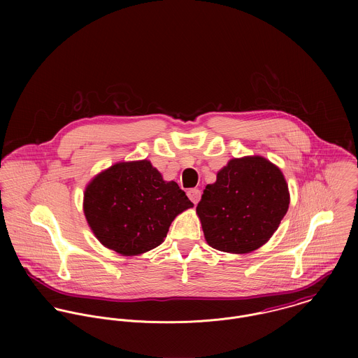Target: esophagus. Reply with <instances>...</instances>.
Wrapping results in <instances>:
<instances>
[{
  "label": "esophagus",
  "mask_w": 358,
  "mask_h": 358,
  "mask_svg": "<svg viewBox=\"0 0 358 358\" xmlns=\"http://www.w3.org/2000/svg\"><path fill=\"white\" fill-rule=\"evenodd\" d=\"M187 196H189L190 201L194 203V204H197V203L201 200V192H200L199 189H190V190L187 192Z\"/></svg>",
  "instance_id": "obj_1"
}]
</instances>
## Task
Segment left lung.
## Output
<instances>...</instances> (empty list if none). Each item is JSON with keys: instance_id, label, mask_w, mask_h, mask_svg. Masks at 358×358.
Wrapping results in <instances>:
<instances>
[{"instance_id": "obj_1", "label": "left lung", "mask_w": 358, "mask_h": 358, "mask_svg": "<svg viewBox=\"0 0 358 358\" xmlns=\"http://www.w3.org/2000/svg\"><path fill=\"white\" fill-rule=\"evenodd\" d=\"M289 206L281 169L262 155L231 158L205 186L196 212L209 247L250 254L264 245Z\"/></svg>"}]
</instances>
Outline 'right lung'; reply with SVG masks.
Returning <instances> with one entry per match:
<instances>
[{
  "instance_id": "add662e5",
  "label": "right lung",
  "mask_w": 358,
  "mask_h": 358,
  "mask_svg": "<svg viewBox=\"0 0 358 358\" xmlns=\"http://www.w3.org/2000/svg\"><path fill=\"white\" fill-rule=\"evenodd\" d=\"M193 203L149 159L117 162L87 185L83 209L103 247L138 256L164 243L173 219Z\"/></svg>"
}]
</instances>
